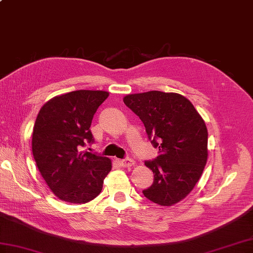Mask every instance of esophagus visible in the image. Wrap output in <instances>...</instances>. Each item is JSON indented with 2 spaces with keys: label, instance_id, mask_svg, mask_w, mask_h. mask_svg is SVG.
<instances>
[{
  "label": "esophagus",
  "instance_id": "1",
  "mask_svg": "<svg viewBox=\"0 0 253 253\" xmlns=\"http://www.w3.org/2000/svg\"><path fill=\"white\" fill-rule=\"evenodd\" d=\"M117 163L121 166H124V168H128V166L135 165V161H133L132 159L127 158V159H123V160H117Z\"/></svg>",
  "mask_w": 253,
  "mask_h": 253
}]
</instances>
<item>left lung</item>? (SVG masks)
Segmentation results:
<instances>
[{"instance_id":"obj_1","label":"left lung","mask_w":253,"mask_h":253,"mask_svg":"<svg viewBox=\"0 0 253 253\" xmlns=\"http://www.w3.org/2000/svg\"><path fill=\"white\" fill-rule=\"evenodd\" d=\"M124 103L142 121L159 155L147 161L153 184L142 191L150 201L170 207L182 200L200 179L208 160V129L184 95L162 91L124 96Z\"/></svg>"}]
</instances>
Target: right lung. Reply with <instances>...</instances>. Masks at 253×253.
Listing matches in <instances>:
<instances>
[{
  "label": "right lung",
  "instance_id": "add662e5",
  "mask_svg": "<svg viewBox=\"0 0 253 253\" xmlns=\"http://www.w3.org/2000/svg\"><path fill=\"white\" fill-rule=\"evenodd\" d=\"M107 96L100 90L72 91L47 101L37 116L32 154L46 185L63 201L93 200L112 169L109 158L82 151L94 140L91 122Z\"/></svg>",
  "mask_w": 253,
  "mask_h": 253
}]
</instances>
